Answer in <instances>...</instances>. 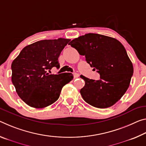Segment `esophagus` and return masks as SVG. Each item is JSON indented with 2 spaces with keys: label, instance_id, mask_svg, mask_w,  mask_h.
Returning <instances> with one entry per match:
<instances>
[{
  "label": "esophagus",
  "instance_id": "1",
  "mask_svg": "<svg viewBox=\"0 0 146 146\" xmlns=\"http://www.w3.org/2000/svg\"><path fill=\"white\" fill-rule=\"evenodd\" d=\"M73 77H74V78H78V77H79V74L75 73L73 74Z\"/></svg>",
  "mask_w": 146,
  "mask_h": 146
}]
</instances>
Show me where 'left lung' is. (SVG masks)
<instances>
[{"label":"left lung","mask_w":146,"mask_h":146,"mask_svg":"<svg viewBox=\"0 0 146 146\" xmlns=\"http://www.w3.org/2000/svg\"><path fill=\"white\" fill-rule=\"evenodd\" d=\"M69 45L85 56L87 63L100 75L98 80L80 75L85 81L80 91L83 99L96 108L114 105L128 89L133 74L123 45L116 39L94 33L79 36Z\"/></svg>","instance_id":"left-lung-1"}]
</instances>
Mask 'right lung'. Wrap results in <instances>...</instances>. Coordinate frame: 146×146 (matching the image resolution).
<instances>
[{
  "label": "right lung",
  "instance_id": "right-lung-1",
  "mask_svg": "<svg viewBox=\"0 0 146 146\" xmlns=\"http://www.w3.org/2000/svg\"><path fill=\"white\" fill-rule=\"evenodd\" d=\"M70 40L36 41L26 46L11 64V81L19 98L30 106L42 108L58 100L64 86L73 80L70 73H47L59 68L58 57Z\"/></svg>",
  "mask_w": 146,
  "mask_h": 146
}]
</instances>
